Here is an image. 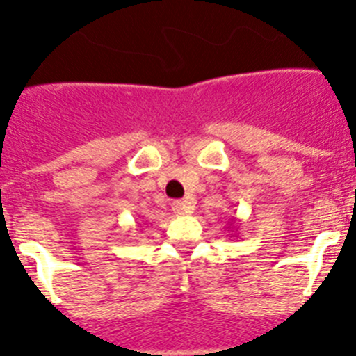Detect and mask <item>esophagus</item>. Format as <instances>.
Instances as JSON below:
<instances>
[{"label":"esophagus","mask_w":356,"mask_h":356,"mask_svg":"<svg viewBox=\"0 0 356 356\" xmlns=\"http://www.w3.org/2000/svg\"><path fill=\"white\" fill-rule=\"evenodd\" d=\"M172 211L175 214H189V212L195 211V200L191 197H186L184 200H175L172 204Z\"/></svg>","instance_id":"esophagus-1"}]
</instances>
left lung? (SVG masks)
Instances as JSON below:
<instances>
[{
    "label": "left lung",
    "instance_id": "1",
    "mask_svg": "<svg viewBox=\"0 0 356 356\" xmlns=\"http://www.w3.org/2000/svg\"><path fill=\"white\" fill-rule=\"evenodd\" d=\"M235 223V219H234V221H232V223H230V221H228V225H234ZM228 228H230V227H228ZM232 228H234V227H232ZM232 232H234V230H232Z\"/></svg>",
    "mask_w": 356,
    "mask_h": 356
}]
</instances>
